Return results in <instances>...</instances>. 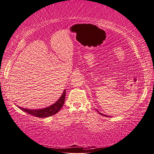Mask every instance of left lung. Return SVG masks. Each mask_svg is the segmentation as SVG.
<instances>
[{"mask_svg":"<svg viewBox=\"0 0 154 154\" xmlns=\"http://www.w3.org/2000/svg\"><path fill=\"white\" fill-rule=\"evenodd\" d=\"M96 111H97V112L99 113V114H100V115H101V116H106V117H109V116H106V115H104V114H103V113H100V112H99V111H97V110H96Z\"/></svg>","mask_w":154,"mask_h":154,"instance_id":"obj_1","label":"left lung"}]
</instances>
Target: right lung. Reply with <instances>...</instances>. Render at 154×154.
Wrapping results in <instances>:
<instances>
[{
    "label": "right lung",
    "instance_id": "obj_1",
    "mask_svg": "<svg viewBox=\"0 0 154 154\" xmlns=\"http://www.w3.org/2000/svg\"><path fill=\"white\" fill-rule=\"evenodd\" d=\"M65 89L64 91L62 93V95L60 98L57 100L55 103L53 105H50L49 107L43 108V109H26V108H23L18 106L17 107L19 108L20 109L23 110L25 112L27 113L30 115H32L33 116L37 117H50L53 115H55L57 112H59V110L61 109L63 107V104H64L65 102Z\"/></svg>",
    "mask_w": 154,
    "mask_h": 154
}]
</instances>
